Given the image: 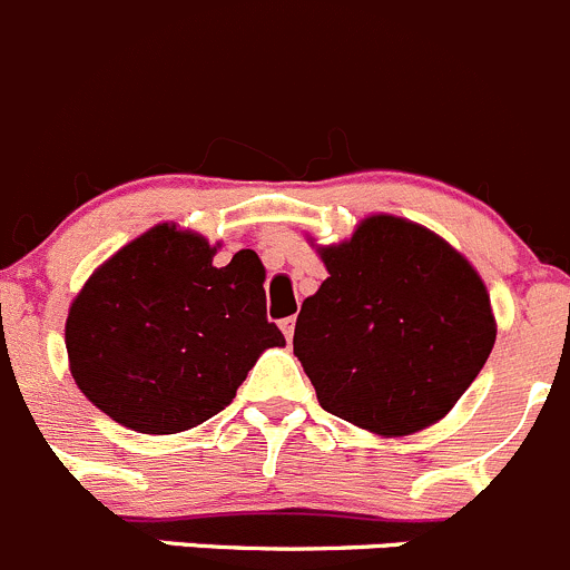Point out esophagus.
I'll return each mask as SVG.
<instances>
[{
  "mask_svg": "<svg viewBox=\"0 0 570 570\" xmlns=\"http://www.w3.org/2000/svg\"><path fill=\"white\" fill-rule=\"evenodd\" d=\"M281 332H284L286 340L295 337V317H284V321H281Z\"/></svg>",
  "mask_w": 570,
  "mask_h": 570,
  "instance_id": "obj_1",
  "label": "esophagus"
}]
</instances>
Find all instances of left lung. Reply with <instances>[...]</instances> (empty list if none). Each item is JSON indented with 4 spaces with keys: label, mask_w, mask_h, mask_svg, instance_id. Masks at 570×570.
<instances>
[{
    "label": "left lung",
    "mask_w": 570,
    "mask_h": 570,
    "mask_svg": "<svg viewBox=\"0 0 570 570\" xmlns=\"http://www.w3.org/2000/svg\"><path fill=\"white\" fill-rule=\"evenodd\" d=\"M317 253L328 278L303 301L292 345L323 411L380 435L444 419L498 334L475 267L387 213Z\"/></svg>",
    "instance_id": "8db88e82"
}]
</instances>
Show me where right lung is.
<instances>
[{
	"label": "right lung",
	"instance_id": "1",
	"mask_svg": "<svg viewBox=\"0 0 570 570\" xmlns=\"http://www.w3.org/2000/svg\"><path fill=\"white\" fill-rule=\"evenodd\" d=\"M199 233L157 225L100 264L69 306L72 380L137 433H183L225 411L255 360L284 345L253 249L213 267Z\"/></svg>",
	"mask_w": 570,
	"mask_h": 570
}]
</instances>
